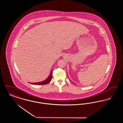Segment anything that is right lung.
<instances>
[{"label": "right lung", "instance_id": "right-lung-1", "mask_svg": "<svg viewBox=\"0 0 123 123\" xmlns=\"http://www.w3.org/2000/svg\"><path fill=\"white\" fill-rule=\"evenodd\" d=\"M53 70H51L49 76H48V77L44 81H42V82H34V83H31L32 84H35V85H44V84H46L48 83L52 80Z\"/></svg>", "mask_w": 123, "mask_h": 123}]
</instances>
